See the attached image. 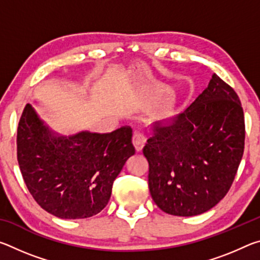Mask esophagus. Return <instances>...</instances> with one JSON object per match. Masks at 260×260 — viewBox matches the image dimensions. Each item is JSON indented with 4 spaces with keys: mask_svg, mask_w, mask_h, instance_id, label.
Segmentation results:
<instances>
[{
    "mask_svg": "<svg viewBox=\"0 0 260 260\" xmlns=\"http://www.w3.org/2000/svg\"><path fill=\"white\" fill-rule=\"evenodd\" d=\"M132 142H133V146L135 148L136 152H140L143 149L144 144H146V138H144V136L141 135V134H135L133 136V140H132Z\"/></svg>",
    "mask_w": 260,
    "mask_h": 260,
    "instance_id": "obj_1",
    "label": "esophagus"
}]
</instances>
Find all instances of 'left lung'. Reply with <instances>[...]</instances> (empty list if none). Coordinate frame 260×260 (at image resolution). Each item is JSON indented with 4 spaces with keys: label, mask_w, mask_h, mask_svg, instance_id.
Returning a JSON list of instances; mask_svg holds the SVG:
<instances>
[{
    "label": "left lung",
    "mask_w": 260,
    "mask_h": 260,
    "mask_svg": "<svg viewBox=\"0 0 260 260\" xmlns=\"http://www.w3.org/2000/svg\"><path fill=\"white\" fill-rule=\"evenodd\" d=\"M244 138L239 96L214 73L182 113L156 122L143 148L149 190L158 208L191 217L217 205L234 181Z\"/></svg>",
    "instance_id": "obj_1"
}]
</instances>
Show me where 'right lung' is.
<instances>
[{
  "label": "right lung",
  "mask_w": 260,
  "mask_h": 260,
  "mask_svg": "<svg viewBox=\"0 0 260 260\" xmlns=\"http://www.w3.org/2000/svg\"><path fill=\"white\" fill-rule=\"evenodd\" d=\"M135 153L132 128L111 133L52 132L30 104L17 131V158L26 187L47 212L61 219L89 218L111 197L113 181Z\"/></svg>",
  "instance_id": "1"
}]
</instances>
